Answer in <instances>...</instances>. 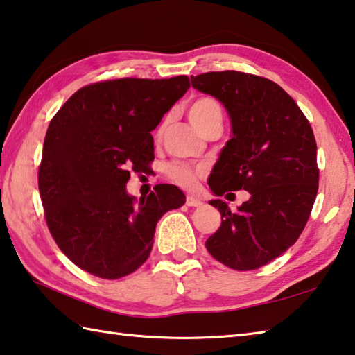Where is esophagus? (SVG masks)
Segmentation results:
<instances>
[{"label":"esophagus","mask_w":355,"mask_h":355,"mask_svg":"<svg viewBox=\"0 0 355 355\" xmlns=\"http://www.w3.org/2000/svg\"><path fill=\"white\" fill-rule=\"evenodd\" d=\"M186 205L188 206H191V208H196V206H202L203 203L200 202L198 198H196V197H192V196H188L186 197Z\"/></svg>","instance_id":"1"}]
</instances>
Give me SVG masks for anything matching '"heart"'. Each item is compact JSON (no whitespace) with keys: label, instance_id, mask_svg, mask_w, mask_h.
<instances>
[{"label":"heart","instance_id":"b5f03b06","mask_svg":"<svg viewBox=\"0 0 355 355\" xmlns=\"http://www.w3.org/2000/svg\"><path fill=\"white\" fill-rule=\"evenodd\" d=\"M188 116L192 125H194L197 130H200V128L211 121H222V108L216 99L203 96V98L196 99L189 105ZM163 127V124L158 127L157 137H161ZM203 167H194L188 163H182V161H173V163L167 164L166 167V175L169 177L173 183H177L186 189L194 188L197 184V180L203 175Z\"/></svg>","mask_w":355,"mask_h":355}]
</instances>
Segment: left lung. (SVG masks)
Returning <instances> with one entry per match:
<instances>
[{
    "instance_id": "obj_1",
    "label": "left lung",
    "mask_w": 355,
    "mask_h": 355,
    "mask_svg": "<svg viewBox=\"0 0 355 355\" xmlns=\"http://www.w3.org/2000/svg\"><path fill=\"white\" fill-rule=\"evenodd\" d=\"M191 82L220 101L231 119L233 135L208 180L212 194L250 192L237 211L220 198L211 200L222 223L206 250L233 270L267 266L298 239L317 197L312 127L296 102L266 77L220 71L192 76Z\"/></svg>"
}]
</instances>
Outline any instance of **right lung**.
I'll return each instance as SVG.
<instances>
[{
    "label": "right lung",
    "instance_id": "obj_1",
    "mask_svg": "<svg viewBox=\"0 0 355 355\" xmlns=\"http://www.w3.org/2000/svg\"><path fill=\"white\" fill-rule=\"evenodd\" d=\"M189 87L188 76L92 83L51 121L38 191L51 234L79 268L102 279L133 273L150 254L159 218L184 205L173 184L138 203L125 184L155 158L150 132Z\"/></svg>",
    "mask_w": 355,
    "mask_h": 355
}]
</instances>
